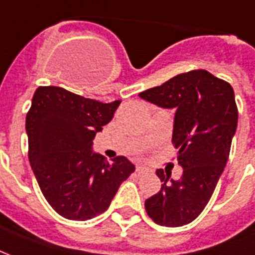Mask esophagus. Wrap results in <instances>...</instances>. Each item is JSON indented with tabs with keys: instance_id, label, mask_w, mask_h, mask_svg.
Here are the masks:
<instances>
[{
	"instance_id": "esophagus-1",
	"label": "esophagus",
	"mask_w": 255,
	"mask_h": 255,
	"mask_svg": "<svg viewBox=\"0 0 255 255\" xmlns=\"http://www.w3.org/2000/svg\"><path fill=\"white\" fill-rule=\"evenodd\" d=\"M135 171L139 173V174H149L150 169L149 167L143 166V165H137V166H135Z\"/></svg>"
}]
</instances>
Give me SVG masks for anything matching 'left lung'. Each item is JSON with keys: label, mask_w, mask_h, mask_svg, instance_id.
<instances>
[{"label": "left lung", "mask_w": 255, "mask_h": 255, "mask_svg": "<svg viewBox=\"0 0 255 255\" xmlns=\"http://www.w3.org/2000/svg\"><path fill=\"white\" fill-rule=\"evenodd\" d=\"M139 97L175 109L171 141L179 149L177 159L183 169L177 181L157 170L162 186L145 201L146 213L161 226L190 224L212 198L228 162L238 124L234 90L229 82L199 69L173 77Z\"/></svg>", "instance_id": "obj_1"}]
</instances>
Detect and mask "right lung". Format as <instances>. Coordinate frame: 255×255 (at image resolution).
Segmentation results:
<instances>
[{
    "instance_id": "1",
    "label": "right lung",
    "mask_w": 255,
    "mask_h": 255,
    "mask_svg": "<svg viewBox=\"0 0 255 255\" xmlns=\"http://www.w3.org/2000/svg\"><path fill=\"white\" fill-rule=\"evenodd\" d=\"M120 104H102L58 86L35 90L26 114L29 161L43 197L64 218L100 216L135 170L124 155L109 163L92 149Z\"/></svg>"
}]
</instances>
